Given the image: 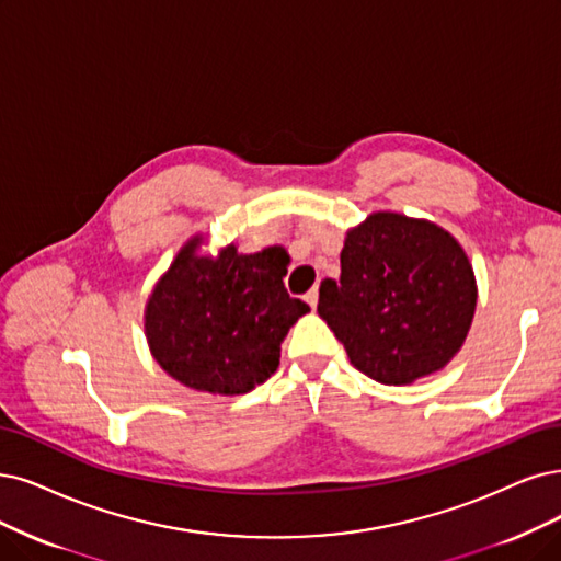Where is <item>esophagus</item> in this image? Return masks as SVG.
I'll use <instances>...</instances> for the list:
<instances>
[{
	"instance_id": "34e87169",
	"label": "esophagus",
	"mask_w": 561,
	"mask_h": 561,
	"mask_svg": "<svg viewBox=\"0 0 561 561\" xmlns=\"http://www.w3.org/2000/svg\"><path fill=\"white\" fill-rule=\"evenodd\" d=\"M305 302L312 307V309H317V302H319V288L317 286L309 288V291L305 294Z\"/></svg>"
}]
</instances>
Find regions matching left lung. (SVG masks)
Masks as SVG:
<instances>
[{
    "mask_svg": "<svg viewBox=\"0 0 561 561\" xmlns=\"http://www.w3.org/2000/svg\"><path fill=\"white\" fill-rule=\"evenodd\" d=\"M340 279H323L319 317L369 379L407 386L462 348L479 300L462 244L427 219L379 210L348 228Z\"/></svg>",
    "mask_w": 561,
    "mask_h": 561,
    "instance_id": "left-lung-1",
    "label": "left lung"
}]
</instances>
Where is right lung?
<instances>
[{"instance_id":"add662e5","label":"right lung","mask_w":561,"mask_h":561,"mask_svg":"<svg viewBox=\"0 0 561 561\" xmlns=\"http://www.w3.org/2000/svg\"><path fill=\"white\" fill-rule=\"evenodd\" d=\"M182 244L145 302V337L165 375L210 396H242L275 375L291 325L309 305L284 288L282 247L240 254L231 242L203 254Z\"/></svg>"}]
</instances>
